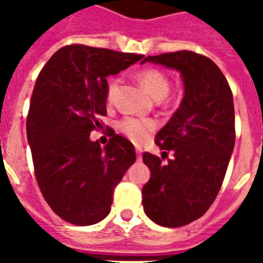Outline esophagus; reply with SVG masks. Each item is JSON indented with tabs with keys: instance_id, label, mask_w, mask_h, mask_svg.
<instances>
[{
	"instance_id": "34e87169",
	"label": "esophagus",
	"mask_w": 263,
	"mask_h": 263,
	"mask_svg": "<svg viewBox=\"0 0 263 263\" xmlns=\"http://www.w3.org/2000/svg\"><path fill=\"white\" fill-rule=\"evenodd\" d=\"M135 152H136V156H138V158H142V154H143V150H142V147H136L135 148Z\"/></svg>"
}]
</instances>
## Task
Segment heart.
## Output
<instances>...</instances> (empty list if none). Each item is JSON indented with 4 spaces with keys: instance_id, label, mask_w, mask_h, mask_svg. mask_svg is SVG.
<instances>
[{
    "instance_id": "heart-1",
    "label": "heart",
    "mask_w": 263,
    "mask_h": 263,
    "mask_svg": "<svg viewBox=\"0 0 263 263\" xmlns=\"http://www.w3.org/2000/svg\"><path fill=\"white\" fill-rule=\"evenodd\" d=\"M140 83L143 84V87L148 91V94L152 95L153 98L160 101L165 98L166 94L169 92V83L168 76L165 75L164 72L154 69V68H148L144 69L139 73ZM116 88H117V80H113L109 84L107 88V98L111 99L115 94ZM156 128V123L150 119H136V117H125V119L120 123V129L129 138V139L135 140V142H142L148 136V134Z\"/></svg>"
}]
</instances>
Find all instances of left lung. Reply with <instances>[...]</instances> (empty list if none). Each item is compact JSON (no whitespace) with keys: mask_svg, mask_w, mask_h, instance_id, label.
Returning <instances> with one entry per match:
<instances>
[{"mask_svg":"<svg viewBox=\"0 0 263 263\" xmlns=\"http://www.w3.org/2000/svg\"><path fill=\"white\" fill-rule=\"evenodd\" d=\"M144 63L175 69L183 80L181 103L156 135L157 146L173 158L162 164L144 153L152 176L142 188L146 216L177 228L203 216L220 191L235 147L232 91L220 68L194 51L148 55Z\"/></svg>","mask_w":263,"mask_h":263,"instance_id":"1","label":"left lung"}]
</instances>
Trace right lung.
Wrapping results in <instances>:
<instances>
[{
    "label": "right lung",
    "instance_id": "obj_1",
    "mask_svg": "<svg viewBox=\"0 0 263 263\" xmlns=\"http://www.w3.org/2000/svg\"><path fill=\"white\" fill-rule=\"evenodd\" d=\"M143 55L69 45L39 73L27 117L35 176L51 210L73 225L110 213L115 187L136 161L134 144L113 134L105 147L90 134L106 115L107 80Z\"/></svg>",
    "mask_w": 263,
    "mask_h": 263
}]
</instances>
